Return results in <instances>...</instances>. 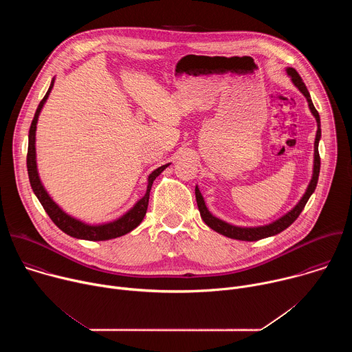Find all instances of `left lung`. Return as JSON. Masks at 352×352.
<instances>
[{
    "label": "left lung",
    "mask_w": 352,
    "mask_h": 352,
    "mask_svg": "<svg viewBox=\"0 0 352 352\" xmlns=\"http://www.w3.org/2000/svg\"><path fill=\"white\" fill-rule=\"evenodd\" d=\"M287 74L291 76L292 83L300 90V93H302L307 97L309 109H311V111H312V114H314V117L316 118V122H318V131H316V139H315V160H314V175H312V179H311V182L308 185V189L304 193L302 199L299 200L298 205L291 212H288L287 214H284L283 217H280L274 223L267 224V226H262V227H236V226H231V224H228V223L214 217L208 210V208L205 205L204 196H202V193H200V190L196 186L195 188V195H196V202H197V208H199V212H200V217L204 219V221L212 230L217 231L219 234H221L224 236H228V238H232V239H239V241H258V239L267 238V236H272V235H276V234L284 231L285 228H288L298 219L300 212L304 210V208H305L307 202L309 200L311 195L316 189L318 179H319V173H320V156H319V140H320V136H322L320 117H319V113H318V110L315 109V106L312 103L311 94H309L305 83L302 82V79H300L299 74L294 68H287Z\"/></svg>",
    "instance_id": "obj_1"
}]
</instances>
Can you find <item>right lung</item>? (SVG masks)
<instances>
[{"label": "right lung", "instance_id": "obj_1", "mask_svg": "<svg viewBox=\"0 0 352 352\" xmlns=\"http://www.w3.org/2000/svg\"><path fill=\"white\" fill-rule=\"evenodd\" d=\"M54 86V79L52 80V85H50L45 96L43 97V100L40 102L30 129H29V146H28V157H26V164H28V174H29V181L32 185V189L34 192V195L37 196V199L40 200L41 206L44 208L45 213L50 216V219L53 220V223L65 234L74 236V238H79V239H87V241H107V239H113L121 235H125L128 232H131L133 228H136L147 210V205H148V195H150V189H152L153 181L156 179V177H159L170 164L162 166L157 170H155L152 174L148 175L147 178V189L144 196L138 200L136 205L126 212L122 217H120L116 221L111 223H106V224H98V226H89L85 224L71 216H68L65 212L61 210V208L54 202V200L50 197V195L47 193V190L44 189V186L41 185L38 173H37V164H36V125H37V120H38V114L45 103V100L52 91Z\"/></svg>", "mask_w": 352, "mask_h": 352}]
</instances>
